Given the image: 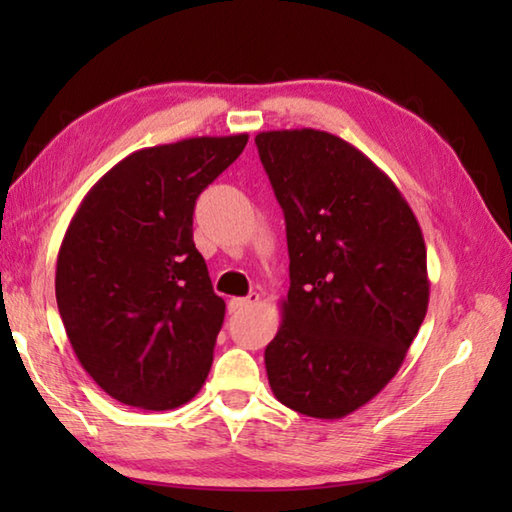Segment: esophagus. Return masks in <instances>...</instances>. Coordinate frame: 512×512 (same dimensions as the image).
Instances as JSON below:
<instances>
[{"label":"esophagus","mask_w":512,"mask_h":512,"mask_svg":"<svg viewBox=\"0 0 512 512\" xmlns=\"http://www.w3.org/2000/svg\"><path fill=\"white\" fill-rule=\"evenodd\" d=\"M257 300H259V293L253 291V293H248L246 298H232V300L228 302V309L232 311V314H239V311L253 307Z\"/></svg>","instance_id":"obj_1"}]
</instances>
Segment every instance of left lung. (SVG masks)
I'll return each instance as SVG.
<instances>
[{
	"label": "left lung",
	"mask_w": 512,
	"mask_h": 512,
	"mask_svg": "<svg viewBox=\"0 0 512 512\" xmlns=\"http://www.w3.org/2000/svg\"><path fill=\"white\" fill-rule=\"evenodd\" d=\"M284 212L291 287L266 345L271 391L336 420L395 377L429 305L427 248L400 189L350 142L314 128L255 137Z\"/></svg>",
	"instance_id": "obj_1"
}]
</instances>
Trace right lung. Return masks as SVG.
Instances as JSON below:
<instances>
[{"label": "right lung", "mask_w": 512, "mask_h": 512, "mask_svg": "<svg viewBox=\"0 0 512 512\" xmlns=\"http://www.w3.org/2000/svg\"><path fill=\"white\" fill-rule=\"evenodd\" d=\"M246 142L189 137L135 151L69 221L58 311L85 372L121 404L169 411L205 384L225 302L194 246V207Z\"/></svg>", "instance_id": "obj_1"}]
</instances>
